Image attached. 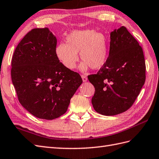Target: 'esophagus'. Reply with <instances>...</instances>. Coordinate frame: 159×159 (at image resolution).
<instances>
[{
	"instance_id": "obj_1",
	"label": "esophagus",
	"mask_w": 159,
	"mask_h": 159,
	"mask_svg": "<svg viewBox=\"0 0 159 159\" xmlns=\"http://www.w3.org/2000/svg\"><path fill=\"white\" fill-rule=\"evenodd\" d=\"M81 77H82V79H83V81L84 83L86 82V81L87 80V76L82 75V76H81Z\"/></svg>"
}]
</instances>
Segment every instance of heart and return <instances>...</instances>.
Here are the masks:
<instances>
[{"label": "heart", "mask_w": 159, "mask_h": 159, "mask_svg": "<svg viewBox=\"0 0 159 159\" xmlns=\"http://www.w3.org/2000/svg\"><path fill=\"white\" fill-rule=\"evenodd\" d=\"M66 43L61 42L56 47L57 58L68 70L76 66L80 58L83 61L79 65L81 72L91 67L99 69L106 62L108 55L107 40L102 32L93 30H75L66 36Z\"/></svg>", "instance_id": "obj_1"}]
</instances>
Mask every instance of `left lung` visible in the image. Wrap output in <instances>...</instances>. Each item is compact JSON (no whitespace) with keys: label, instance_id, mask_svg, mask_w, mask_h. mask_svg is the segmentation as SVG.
Wrapping results in <instances>:
<instances>
[{"label":"left lung","instance_id":"left-lung-1","mask_svg":"<svg viewBox=\"0 0 159 159\" xmlns=\"http://www.w3.org/2000/svg\"><path fill=\"white\" fill-rule=\"evenodd\" d=\"M109 56L96 75L88 76L95 91L91 102L104 116H115L132 106L145 79L143 51L137 40L121 26L110 34Z\"/></svg>","mask_w":159,"mask_h":159}]
</instances>
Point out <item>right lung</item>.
<instances>
[{
  "label": "right lung",
  "mask_w": 159,
  "mask_h": 159,
  "mask_svg": "<svg viewBox=\"0 0 159 159\" xmlns=\"http://www.w3.org/2000/svg\"><path fill=\"white\" fill-rule=\"evenodd\" d=\"M57 39L48 28L34 29L14 52L11 79L20 103L36 117L54 120L66 112L83 80L57 58Z\"/></svg>",
  "instance_id": "1"
}]
</instances>
